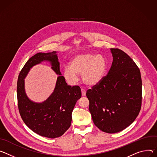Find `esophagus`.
Here are the masks:
<instances>
[{
  "mask_svg": "<svg viewBox=\"0 0 157 157\" xmlns=\"http://www.w3.org/2000/svg\"><path fill=\"white\" fill-rule=\"evenodd\" d=\"M81 92H82V95L83 97L85 96V95H86V92H85V90L84 89H81Z\"/></svg>",
  "mask_w": 157,
  "mask_h": 157,
  "instance_id": "1",
  "label": "esophagus"
}]
</instances>
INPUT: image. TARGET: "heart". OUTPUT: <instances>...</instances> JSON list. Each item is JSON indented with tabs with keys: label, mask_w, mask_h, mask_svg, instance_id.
I'll return each mask as SVG.
<instances>
[{
	"label": "heart",
	"mask_w": 157,
	"mask_h": 157,
	"mask_svg": "<svg viewBox=\"0 0 157 157\" xmlns=\"http://www.w3.org/2000/svg\"><path fill=\"white\" fill-rule=\"evenodd\" d=\"M107 61L103 56L85 53L75 56L70 62L69 67L63 71L65 80L70 85H74L81 75L82 82L87 85L94 86L100 83L105 75Z\"/></svg>",
	"instance_id": "1"
}]
</instances>
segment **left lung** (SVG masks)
I'll use <instances>...</instances> for the list:
<instances>
[{
    "label": "left lung",
    "mask_w": 157,
    "mask_h": 157,
    "mask_svg": "<svg viewBox=\"0 0 157 157\" xmlns=\"http://www.w3.org/2000/svg\"><path fill=\"white\" fill-rule=\"evenodd\" d=\"M110 50L113 62L108 74L86 95L95 126L115 133L131 125L140 112L142 83L140 70L125 52Z\"/></svg>",
    "instance_id": "left-lung-1"
}]
</instances>
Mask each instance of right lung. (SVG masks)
Here are the masks:
<instances>
[{"mask_svg":"<svg viewBox=\"0 0 157 157\" xmlns=\"http://www.w3.org/2000/svg\"><path fill=\"white\" fill-rule=\"evenodd\" d=\"M48 61L59 76L54 92L45 101H32L25 90L24 79L33 66ZM17 100L21 116L26 125L38 135L55 138L62 136L71 127L72 113L82 93L78 86L68 85L60 71V63L56 51L36 54L26 62L17 80Z\"/></svg>","mask_w":157,"mask_h":157,"instance_id":"add662e5","label":"right lung"}]
</instances>
